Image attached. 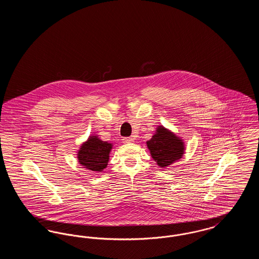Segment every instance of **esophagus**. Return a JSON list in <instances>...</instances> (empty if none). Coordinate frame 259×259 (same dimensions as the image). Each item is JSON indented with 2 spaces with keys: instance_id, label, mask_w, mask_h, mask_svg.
Instances as JSON below:
<instances>
[{
  "instance_id": "34e87169",
  "label": "esophagus",
  "mask_w": 259,
  "mask_h": 259,
  "mask_svg": "<svg viewBox=\"0 0 259 259\" xmlns=\"http://www.w3.org/2000/svg\"><path fill=\"white\" fill-rule=\"evenodd\" d=\"M122 141H123V143H132V142H134V139L132 137H125L122 139Z\"/></svg>"
}]
</instances>
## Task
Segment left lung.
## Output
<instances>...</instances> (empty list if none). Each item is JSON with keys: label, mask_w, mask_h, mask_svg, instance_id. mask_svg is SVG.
I'll use <instances>...</instances> for the list:
<instances>
[{"label": "left lung", "mask_w": 259, "mask_h": 259, "mask_svg": "<svg viewBox=\"0 0 259 259\" xmlns=\"http://www.w3.org/2000/svg\"><path fill=\"white\" fill-rule=\"evenodd\" d=\"M147 146L151 157L161 168L180 160L185 153L184 141L163 126L156 128V133L147 142Z\"/></svg>", "instance_id": "8db88e82"}]
</instances>
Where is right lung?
Here are the masks:
<instances>
[{
  "label": "right lung",
  "mask_w": 259,
  "mask_h": 259,
  "mask_svg": "<svg viewBox=\"0 0 259 259\" xmlns=\"http://www.w3.org/2000/svg\"><path fill=\"white\" fill-rule=\"evenodd\" d=\"M111 148V144L102 141L98 136H90L78 149L77 160L83 168L102 172L108 165Z\"/></svg>",
  "instance_id": "right-lung-1"
}]
</instances>
